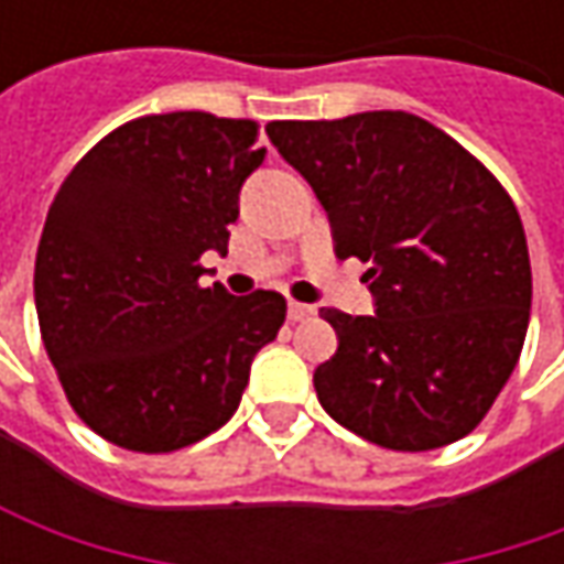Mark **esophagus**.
Returning a JSON list of instances; mask_svg holds the SVG:
<instances>
[{"instance_id":"34e87169","label":"esophagus","mask_w":564,"mask_h":564,"mask_svg":"<svg viewBox=\"0 0 564 564\" xmlns=\"http://www.w3.org/2000/svg\"><path fill=\"white\" fill-rule=\"evenodd\" d=\"M311 316H314V307H311V304H301V301H292V304H289V319H294V323L311 319Z\"/></svg>"}]
</instances>
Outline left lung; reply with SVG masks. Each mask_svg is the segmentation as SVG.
<instances>
[{
  "mask_svg": "<svg viewBox=\"0 0 564 564\" xmlns=\"http://www.w3.org/2000/svg\"><path fill=\"white\" fill-rule=\"evenodd\" d=\"M267 134L329 213L338 260L370 263L377 314L319 311L338 333L314 373L319 404L392 452L458 443L528 336L531 257L509 191L411 112L270 121Z\"/></svg>",
  "mask_w": 564,
  "mask_h": 564,
  "instance_id": "obj_1",
  "label": "left lung"
}]
</instances>
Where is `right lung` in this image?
<instances>
[{
	"mask_svg": "<svg viewBox=\"0 0 564 564\" xmlns=\"http://www.w3.org/2000/svg\"><path fill=\"white\" fill-rule=\"evenodd\" d=\"M260 124L209 112L119 124L72 169L36 248L33 297L65 399L106 443L163 455L238 411L250 360L285 323L279 292L200 285L228 250Z\"/></svg>",
	"mask_w": 564,
	"mask_h": 564,
	"instance_id": "1",
	"label": "right lung"
}]
</instances>
